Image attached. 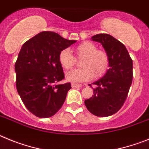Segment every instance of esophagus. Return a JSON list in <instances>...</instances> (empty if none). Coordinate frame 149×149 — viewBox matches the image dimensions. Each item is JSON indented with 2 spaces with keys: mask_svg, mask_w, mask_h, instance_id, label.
Instances as JSON below:
<instances>
[{
  "mask_svg": "<svg viewBox=\"0 0 149 149\" xmlns=\"http://www.w3.org/2000/svg\"><path fill=\"white\" fill-rule=\"evenodd\" d=\"M82 86L81 84H76V83H73L72 84V88H81Z\"/></svg>",
  "mask_w": 149,
  "mask_h": 149,
  "instance_id": "esophagus-1",
  "label": "esophagus"
}]
</instances>
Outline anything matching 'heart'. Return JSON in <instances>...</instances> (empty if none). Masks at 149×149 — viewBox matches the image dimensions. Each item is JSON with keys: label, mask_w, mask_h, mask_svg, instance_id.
<instances>
[{"label": "heart", "mask_w": 149, "mask_h": 149, "mask_svg": "<svg viewBox=\"0 0 149 149\" xmlns=\"http://www.w3.org/2000/svg\"><path fill=\"white\" fill-rule=\"evenodd\" d=\"M78 58H81L82 68L67 73V79L72 82H83L91 78L100 77L106 73L109 67V57L105 51L98 49L91 41H84L76 47ZM59 62L65 69H70L76 64V57L69 49H64L59 54Z\"/></svg>", "instance_id": "b5f03b06"}]
</instances>
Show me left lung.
Wrapping results in <instances>:
<instances>
[{"instance_id":"left-lung-1","label":"left lung","mask_w":149,"mask_h":149,"mask_svg":"<svg viewBox=\"0 0 149 149\" xmlns=\"http://www.w3.org/2000/svg\"><path fill=\"white\" fill-rule=\"evenodd\" d=\"M92 40L101 43L109 57L106 74L89 85L93 93L84 104L97 116L114 114L123 107L133 79V61L123 43L108 34H97Z\"/></svg>"}]
</instances>
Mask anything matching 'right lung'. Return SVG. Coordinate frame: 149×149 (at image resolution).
Masks as SVG:
<instances>
[{
  "label": "right lung",
  "mask_w": 149,
  "mask_h": 149,
  "mask_svg": "<svg viewBox=\"0 0 149 149\" xmlns=\"http://www.w3.org/2000/svg\"><path fill=\"white\" fill-rule=\"evenodd\" d=\"M76 41L44 31L23 45L15 65L16 88L25 107L35 116L50 117L62 107L71 84H57L65 79L58 58L61 50Z\"/></svg>",
  "instance_id": "1"
}]
</instances>
